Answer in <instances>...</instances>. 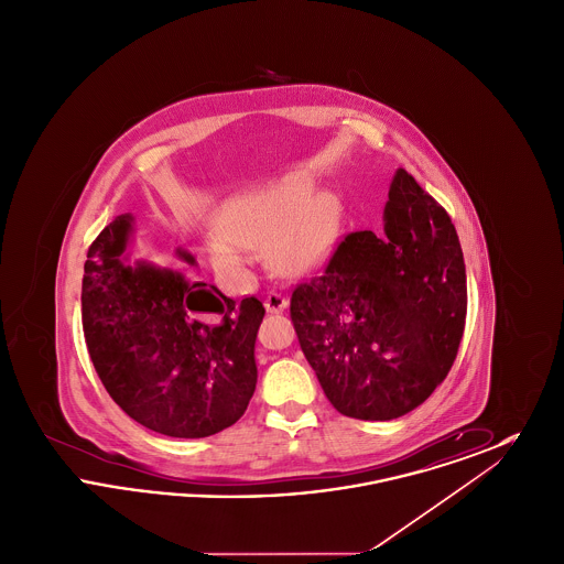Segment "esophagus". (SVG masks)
I'll return each mask as SVG.
<instances>
[{
    "instance_id": "1",
    "label": "esophagus",
    "mask_w": 564,
    "mask_h": 564,
    "mask_svg": "<svg viewBox=\"0 0 564 564\" xmlns=\"http://www.w3.org/2000/svg\"><path fill=\"white\" fill-rule=\"evenodd\" d=\"M288 304H290L288 295L279 294V292H269L264 300V306L269 313H281L283 308H288Z\"/></svg>"
}]
</instances>
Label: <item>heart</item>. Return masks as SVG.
<instances>
[{"mask_svg": "<svg viewBox=\"0 0 564 564\" xmlns=\"http://www.w3.org/2000/svg\"><path fill=\"white\" fill-rule=\"evenodd\" d=\"M306 184L288 182L230 200L219 215V232L209 251L219 269L239 270L245 245H267L270 262L285 272H302L322 262L336 241L338 209L327 196L311 198Z\"/></svg>", "mask_w": 564, "mask_h": 564, "instance_id": "heart-1", "label": "heart"}]
</instances>
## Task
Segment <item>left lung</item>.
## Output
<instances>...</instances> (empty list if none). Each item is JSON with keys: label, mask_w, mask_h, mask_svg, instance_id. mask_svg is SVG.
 Returning <instances> with one entry per match:
<instances>
[{"label": "left lung", "mask_w": 564, "mask_h": 564, "mask_svg": "<svg viewBox=\"0 0 564 564\" xmlns=\"http://www.w3.org/2000/svg\"><path fill=\"white\" fill-rule=\"evenodd\" d=\"M382 219V237L347 235L290 304L325 398L361 421L398 419L430 398L455 364L467 313L455 224L403 169Z\"/></svg>", "instance_id": "8db88e82"}]
</instances>
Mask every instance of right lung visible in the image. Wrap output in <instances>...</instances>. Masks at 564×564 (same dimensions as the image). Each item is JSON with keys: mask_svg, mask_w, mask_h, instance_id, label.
<instances>
[{"mask_svg": "<svg viewBox=\"0 0 564 564\" xmlns=\"http://www.w3.org/2000/svg\"><path fill=\"white\" fill-rule=\"evenodd\" d=\"M133 217L118 215L86 253L82 329L109 398L171 437L235 425L258 382L256 336L264 306L150 264H127ZM194 264V258L180 251Z\"/></svg>", "mask_w": 564, "mask_h": 564, "instance_id": "obj_1", "label": "right lung"}]
</instances>
